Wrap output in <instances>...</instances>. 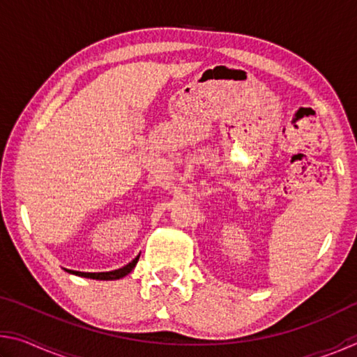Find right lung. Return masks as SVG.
Segmentation results:
<instances>
[{"mask_svg":"<svg viewBox=\"0 0 357 357\" xmlns=\"http://www.w3.org/2000/svg\"><path fill=\"white\" fill-rule=\"evenodd\" d=\"M138 258L140 255H137L129 264L123 266V268L114 269V271H108V273H80V271H70V269H64L66 273L74 274L78 277H86V279H94V280H118L123 279V277L128 275L132 269L135 268V264L138 263Z\"/></svg>","mask_w":357,"mask_h":357,"instance_id":"right-lung-1","label":"right lung"}]
</instances>
